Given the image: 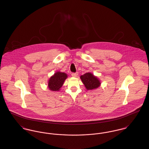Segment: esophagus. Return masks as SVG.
<instances>
[{"label":"esophagus","instance_id":"obj_1","mask_svg":"<svg viewBox=\"0 0 149 149\" xmlns=\"http://www.w3.org/2000/svg\"><path fill=\"white\" fill-rule=\"evenodd\" d=\"M78 75V72H76V73H72V74H71V76H72V77H77Z\"/></svg>","mask_w":149,"mask_h":149}]
</instances>
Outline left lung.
Returning a JSON list of instances; mask_svg holds the SVG:
<instances>
[{
    "label": "left lung",
    "instance_id": "obj_1",
    "mask_svg": "<svg viewBox=\"0 0 149 149\" xmlns=\"http://www.w3.org/2000/svg\"><path fill=\"white\" fill-rule=\"evenodd\" d=\"M80 79L87 90H93L99 88L101 83L98 78L91 72H86L80 76Z\"/></svg>",
    "mask_w": 149,
    "mask_h": 149
}]
</instances>
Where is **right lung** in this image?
<instances>
[{
	"mask_svg": "<svg viewBox=\"0 0 149 149\" xmlns=\"http://www.w3.org/2000/svg\"><path fill=\"white\" fill-rule=\"evenodd\" d=\"M68 75L60 71H57L50 77L48 81V88L51 91H59L63 85Z\"/></svg>",
	"mask_w": 149,
	"mask_h": 149,
	"instance_id": "add662e5",
	"label": "right lung"
}]
</instances>
